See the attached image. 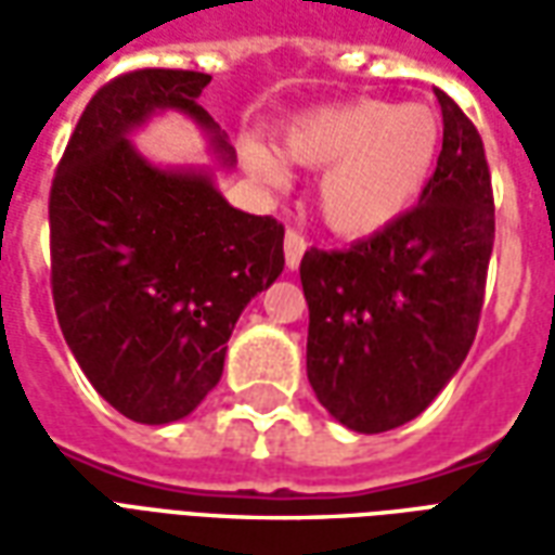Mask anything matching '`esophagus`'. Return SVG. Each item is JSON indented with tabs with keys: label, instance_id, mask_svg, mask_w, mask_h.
Wrapping results in <instances>:
<instances>
[{
	"label": "esophagus",
	"instance_id": "esophagus-1",
	"mask_svg": "<svg viewBox=\"0 0 555 555\" xmlns=\"http://www.w3.org/2000/svg\"><path fill=\"white\" fill-rule=\"evenodd\" d=\"M302 253H306V237H302L300 231L288 229V234H285V264H288V270L300 267Z\"/></svg>",
	"mask_w": 555,
	"mask_h": 555
}]
</instances>
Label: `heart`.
I'll return each instance as SVG.
<instances>
[{"label":"heart","instance_id":"1","mask_svg":"<svg viewBox=\"0 0 555 555\" xmlns=\"http://www.w3.org/2000/svg\"><path fill=\"white\" fill-rule=\"evenodd\" d=\"M285 157L324 169L318 207L333 231L369 237L416 207L428 190L442 147V121L425 103L380 98L338 103L300 115L285 127ZM246 169L261 181H285V163L261 142H243Z\"/></svg>","mask_w":555,"mask_h":555}]
</instances>
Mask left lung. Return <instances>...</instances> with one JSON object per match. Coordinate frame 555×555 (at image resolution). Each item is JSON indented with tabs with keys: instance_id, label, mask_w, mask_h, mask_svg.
Wrapping results in <instances>:
<instances>
[{
	"instance_id": "8db88e82",
	"label": "left lung",
	"mask_w": 555,
	"mask_h": 555,
	"mask_svg": "<svg viewBox=\"0 0 555 555\" xmlns=\"http://www.w3.org/2000/svg\"><path fill=\"white\" fill-rule=\"evenodd\" d=\"M442 151L418 205L348 249H309L306 372L345 428L380 434L416 418L473 348L493 253L485 145L461 106L434 89Z\"/></svg>"
}]
</instances>
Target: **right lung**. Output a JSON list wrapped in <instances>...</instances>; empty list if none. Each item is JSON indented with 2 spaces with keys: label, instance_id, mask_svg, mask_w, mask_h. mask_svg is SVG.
Here are the masks:
<instances>
[{
  "label": "right lung",
  "instance_id": "add662e5",
  "mask_svg": "<svg viewBox=\"0 0 555 555\" xmlns=\"http://www.w3.org/2000/svg\"><path fill=\"white\" fill-rule=\"evenodd\" d=\"M210 77L145 67L106 82L79 115L50 190L53 302L91 386L142 425L190 416L219 384L246 302L285 267V229L231 207L207 169H159L130 145L175 109L234 147L198 106Z\"/></svg>",
  "mask_w": 555,
  "mask_h": 555
}]
</instances>
